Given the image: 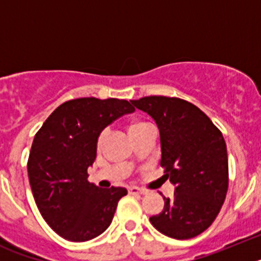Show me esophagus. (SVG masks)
I'll return each mask as SVG.
<instances>
[{
  "label": "esophagus",
  "mask_w": 261,
  "mask_h": 261,
  "mask_svg": "<svg viewBox=\"0 0 261 261\" xmlns=\"http://www.w3.org/2000/svg\"><path fill=\"white\" fill-rule=\"evenodd\" d=\"M129 192L133 193V195H146V191L138 188V187H130L129 188Z\"/></svg>",
  "instance_id": "esophagus-1"
}]
</instances>
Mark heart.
Instances as JSON below:
<instances>
[{
    "label": "heart",
    "instance_id": "1",
    "mask_svg": "<svg viewBox=\"0 0 261 261\" xmlns=\"http://www.w3.org/2000/svg\"><path fill=\"white\" fill-rule=\"evenodd\" d=\"M145 123H135V124H132V126H130V129H133V128H137V126H140V125H144ZM106 135H107V132H102V135L99 136V145H102L103 144V140H105V137H106Z\"/></svg>",
    "mask_w": 261,
    "mask_h": 261
}]
</instances>
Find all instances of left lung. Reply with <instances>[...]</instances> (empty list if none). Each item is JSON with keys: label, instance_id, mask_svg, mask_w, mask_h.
Returning <instances> with one entry per match:
<instances>
[{"label": "left lung", "instance_id": "left-lung-1", "mask_svg": "<svg viewBox=\"0 0 261 261\" xmlns=\"http://www.w3.org/2000/svg\"><path fill=\"white\" fill-rule=\"evenodd\" d=\"M155 121L161 166L175 187L150 222L175 239H190L208 229L220 213L229 187L227 149L222 133L192 103L168 96L130 100Z\"/></svg>", "mask_w": 261, "mask_h": 261}]
</instances>
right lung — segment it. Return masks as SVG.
<instances>
[{"mask_svg":"<svg viewBox=\"0 0 261 261\" xmlns=\"http://www.w3.org/2000/svg\"><path fill=\"white\" fill-rule=\"evenodd\" d=\"M135 112L124 99L80 98L53 111L36 133L29 158V179L45 222L64 239L86 242L112 222L123 187L102 190L87 181L106 126Z\"/></svg>","mask_w":261,"mask_h":261,"instance_id":"add662e5","label":"right lung"}]
</instances>
